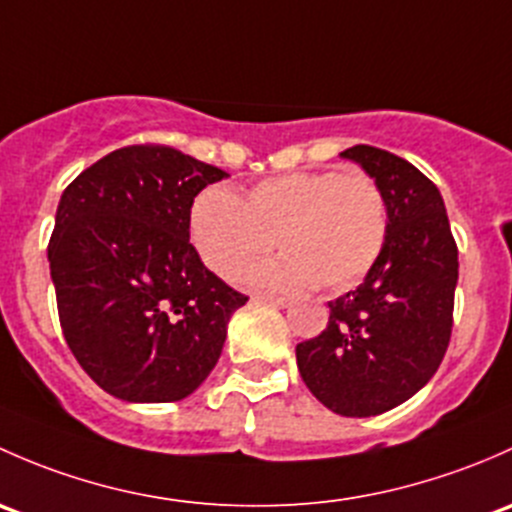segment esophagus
Wrapping results in <instances>:
<instances>
[{
	"label": "esophagus",
	"mask_w": 512,
	"mask_h": 512,
	"mask_svg": "<svg viewBox=\"0 0 512 512\" xmlns=\"http://www.w3.org/2000/svg\"><path fill=\"white\" fill-rule=\"evenodd\" d=\"M256 303H266V305H273V308H286L291 300L288 298H278V295H266V293H256L254 295Z\"/></svg>",
	"instance_id": "1"
}]
</instances>
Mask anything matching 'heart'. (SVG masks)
Wrapping results in <instances>:
<instances>
[{"label":"heart","mask_w":512,"mask_h":512,"mask_svg":"<svg viewBox=\"0 0 512 512\" xmlns=\"http://www.w3.org/2000/svg\"><path fill=\"white\" fill-rule=\"evenodd\" d=\"M387 199L370 175L291 172L254 184L244 199L212 184L194 197L189 239L204 266L239 281L281 246L286 256L254 273L261 286L350 288L387 244Z\"/></svg>","instance_id":"1"}]
</instances>
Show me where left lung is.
Segmentation results:
<instances>
[{"mask_svg":"<svg viewBox=\"0 0 512 512\" xmlns=\"http://www.w3.org/2000/svg\"><path fill=\"white\" fill-rule=\"evenodd\" d=\"M387 199V244L355 291L330 300L328 328L295 347L305 387L330 412L377 416L414 397L451 340L458 249L444 199L412 162L370 145L340 152Z\"/></svg>","mask_w":512,"mask_h":512,"instance_id":"1","label":"left lung"}]
</instances>
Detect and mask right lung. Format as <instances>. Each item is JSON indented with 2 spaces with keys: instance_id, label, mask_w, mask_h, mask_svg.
<instances>
[{
  "instance_id": "right-lung-1",
  "label": "right lung",
  "mask_w": 512,
  "mask_h": 512,
  "mask_svg": "<svg viewBox=\"0 0 512 512\" xmlns=\"http://www.w3.org/2000/svg\"><path fill=\"white\" fill-rule=\"evenodd\" d=\"M219 167L167 145L100 157L61 194L49 241L63 337L125 402H179L217 365L246 295L189 244V209Z\"/></svg>"
}]
</instances>
